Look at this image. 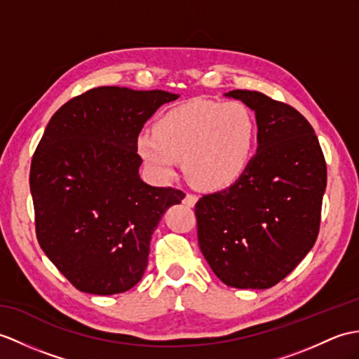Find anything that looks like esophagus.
Listing matches in <instances>:
<instances>
[{
	"mask_svg": "<svg viewBox=\"0 0 359 359\" xmlns=\"http://www.w3.org/2000/svg\"><path fill=\"white\" fill-rule=\"evenodd\" d=\"M197 202V197L194 194H187L185 198H183V203L188 205V206H194Z\"/></svg>",
	"mask_w": 359,
	"mask_h": 359,
	"instance_id": "esophagus-1",
	"label": "esophagus"
}]
</instances>
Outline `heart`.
Here are the masks:
<instances>
[{
    "label": "heart",
    "instance_id": "obj_1",
    "mask_svg": "<svg viewBox=\"0 0 359 359\" xmlns=\"http://www.w3.org/2000/svg\"><path fill=\"white\" fill-rule=\"evenodd\" d=\"M257 122L241 102L189 101L166 111L154 133L142 131L137 153L151 176L170 180L177 161L188 179L203 189H223L236 183L251 165Z\"/></svg>",
    "mask_w": 359,
    "mask_h": 359
}]
</instances>
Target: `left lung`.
I'll return each mask as SVG.
<instances>
[{
    "instance_id": "obj_1",
    "label": "left lung",
    "mask_w": 359,
    "mask_h": 359,
    "mask_svg": "<svg viewBox=\"0 0 359 359\" xmlns=\"http://www.w3.org/2000/svg\"><path fill=\"white\" fill-rule=\"evenodd\" d=\"M224 96L255 113L258 148L234 185L196 203L198 246L226 286L269 289L318 237L326 162L313 128L295 108L258 91Z\"/></svg>"
}]
</instances>
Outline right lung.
Here are the masks:
<instances>
[{
    "instance_id": "add662e5",
    "label": "right lung",
    "mask_w": 359,
    "mask_h": 359,
    "mask_svg": "<svg viewBox=\"0 0 359 359\" xmlns=\"http://www.w3.org/2000/svg\"><path fill=\"white\" fill-rule=\"evenodd\" d=\"M179 95L97 87L50 119L33 154L30 193L39 246L81 292L113 295L140 281L162 215L185 194L139 176L136 139Z\"/></svg>"
}]
</instances>
